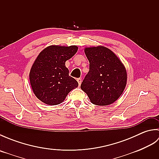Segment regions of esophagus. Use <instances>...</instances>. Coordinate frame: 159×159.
<instances>
[{
	"label": "esophagus",
	"mask_w": 159,
	"mask_h": 159,
	"mask_svg": "<svg viewBox=\"0 0 159 159\" xmlns=\"http://www.w3.org/2000/svg\"><path fill=\"white\" fill-rule=\"evenodd\" d=\"M77 81H78V83H79V85L80 86V84H81V82H82V79H80V78H79V79H77Z\"/></svg>",
	"instance_id": "obj_1"
}]
</instances>
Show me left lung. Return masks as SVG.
<instances>
[{"mask_svg": "<svg viewBox=\"0 0 159 159\" xmlns=\"http://www.w3.org/2000/svg\"><path fill=\"white\" fill-rule=\"evenodd\" d=\"M85 53L89 71L80 88L93 104L109 105L119 98L126 87V67L112 50L103 46L85 47Z\"/></svg>", "mask_w": 159, "mask_h": 159, "instance_id": "8db88e82", "label": "left lung"}]
</instances>
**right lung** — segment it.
I'll return each instance as SVG.
<instances>
[{"label": "right lung", "mask_w": 159, "mask_h": 159, "mask_svg": "<svg viewBox=\"0 0 159 159\" xmlns=\"http://www.w3.org/2000/svg\"><path fill=\"white\" fill-rule=\"evenodd\" d=\"M78 50L76 46L51 45L41 51L30 70L29 80L33 93L42 102L57 105L65 100L79 83L69 76L66 61Z\"/></svg>", "instance_id": "1"}]
</instances>
